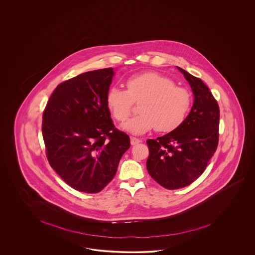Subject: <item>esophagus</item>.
<instances>
[{
  "mask_svg": "<svg viewBox=\"0 0 255 255\" xmlns=\"http://www.w3.org/2000/svg\"><path fill=\"white\" fill-rule=\"evenodd\" d=\"M141 142V140L138 138H136V137H131V144L133 146V145H136V144H139Z\"/></svg>",
  "mask_w": 255,
  "mask_h": 255,
  "instance_id": "1",
  "label": "esophagus"
}]
</instances>
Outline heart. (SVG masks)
Segmentation results:
<instances>
[{
  "instance_id": "heart-1",
  "label": "heart",
  "mask_w": 255,
  "mask_h": 255,
  "mask_svg": "<svg viewBox=\"0 0 255 255\" xmlns=\"http://www.w3.org/2000/svg\"><path fill=\"white\" fill-rule=\"evenodd\" d=\"M126 91L114 86L108 90L106 104L113 118L124 122L131 114L132 102H138L140 114L123 124L133 134L155 130L174 131L184 122L191 107V94L175 86L168 78L155 72L134 75L125 81Z\"/></svg>"
}]
</instances>
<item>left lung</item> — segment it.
Returning a JSON list of instances; mask_svg holds the SVG:
<instances>
[{"mask_svg":"<svg viewBox=\"0 0 255 255\" xmlns=\"http://www.w3.org/2000/svg\"><path fill=\"white\" fill-rule=\"evenodd\" d=\"M177 68L192 89V109L176 130L147 141V172L168 190L190 185L199 178L216 151L219 141L220 110L217 101L200 78Z\"/></svg>","mask_w":255,"mask_h":255,"instance_id":"8db88e82","label":"left lung"}]
</instances>
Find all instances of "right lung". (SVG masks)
<instances>
[{
  "label": "right lung",
  "instance_id": "1",
  "mask_svg": "<svg viewBox=\"0 0 255 255\" xmlns=\"http://www.w3.org/2000/svg\"><path fill=\"white\" fill-rule=\"evenodd\" d=\"M115 71L86 72L57 86L46 104L42 133L47 160L75 190L99 193L116 175L130 137L113 124L106 97Z\"/></svg>",
  "mask_w": 255,
  "mask_h": 255
}]
</instances>
